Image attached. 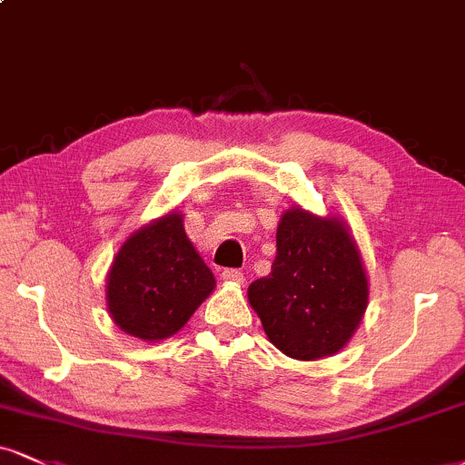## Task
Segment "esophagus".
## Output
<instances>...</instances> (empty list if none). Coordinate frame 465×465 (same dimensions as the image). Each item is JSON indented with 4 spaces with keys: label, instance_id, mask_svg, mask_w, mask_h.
Returning a JSON list of instances; mask_svg holds the SVG:
<instances>
[{
    "label": "esophagus",
    "instance_id": "34e87169",
    "mask_svg": "<svg viewBox=\"0 0 465 465\" xmlns=\"http://www.w3.org/2000/svg\"><path fill=\"white\" fill-rule=\"evenodd\" d=\"M221 277L223 282H229V283H244V272H240L238 268H225Z\"/></svg>",
    "mask_w": 465,
    "mask_h": 465
}]
</instances>
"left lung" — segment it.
Masks as SVG:
<instances>
[{
    "mask_svg": "<svg viewBox=\"0 0 465 465\" xmlns=\"http://www.w3.org/2000/svg\"><path fill=\"white\" fill-rule=\"evenodd\" d=\"M249 303L272 344L292 360L344 349L368 305V279L344 221L303 208L283 212L271 275L249 286Z\"/></svg>",
    "mask_w": 465,
    "mask_h": 465,
    "instance_id": "left-lung-1",
    "label": "left lung"
}]
</instances>
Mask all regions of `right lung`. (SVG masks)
I'll return each instance as SVG.
<instances>
[{"label": "right lung", "mask_w": 465, "mask_h": 465, "mask_svg": "<svg viewBox=\"0 0 465 465\" xmlns=\"http://www.w3.org/2000/svg\"><path fill=\"white\" fill-rule=\"evenodd\" d=\"M214 286L186 236L183 216L169 212L123 242L110 266L105 301L119 329L158 342L177 333Z\"/></svg>", "instance_id": "right-lung-1"}]
</instances>
